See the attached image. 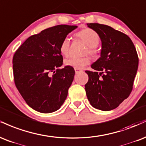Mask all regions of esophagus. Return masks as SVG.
<instances>
[{"instance_id": "obj_1", "label": "esophagus", "mask_w": 146, "mask_h": 146, "mask_svg": "<svg viewBox=\"0 0 146 146\" xmlns=\"http://www.w3.org/2000/svg\"><path fill=\"white\" fill-rule=\"evenodd\" d=\"M74 70H75V72H76V74L78 73V72H80L82 71V70H80V69H74Z\"/></svg>"}]
</instances>
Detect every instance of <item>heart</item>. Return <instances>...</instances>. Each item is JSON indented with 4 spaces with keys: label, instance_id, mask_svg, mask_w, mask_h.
Masks as SVG:
<instances>
[{
    "label": "heart",
    "instance_id": "b5f03b06",
    "mask_svg": "<svg viewBox=\"0 0 146 146\" xmlns=\"http://www.w3.org/2000/svg\"><path fill=\"white\" fill-rule=\"evenodd\" d=\"M75 37L79 39L87 45L85 54H89L92 56H96L98 51L96 47L100 43V36L96 31L90 28H85L79 31L75 34ZM70 50V39L66 37L63 39L59 46V51L63 56H68ZM90 63V58L85 56L83 57H69L65 59V66L72 67L74 69H82Z\"/></svg>",
    "mask_w": 146,
    "mask_h": 146
}]
</instances>
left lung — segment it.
Wrapping results in <instances>:
<instances>
[{"instance_id":"left-lung-1","label":"left lung","mask_w":146,"mask_h":146,"mask_svg":"<svg viewBox=\"0 0 146 146\" xmlns=\"http://www.w3.org/2000/svg\"><path fill=\"white\" fill-rule=\"evenodd\" d=\"M102 41L101 57L86 70L87 97L94 108L110 111L129 96L139 65V57L129 37L109 26L87 23ZM100 71V73L98 72Z\"/></svg>"}]
</instances>
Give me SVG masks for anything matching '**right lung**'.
<instances>
[{
    "label": "right lung",
    "instance_id": "obj_1",
    "mask_svg": "<svg viewBox=\"0 0 146 146\" xmlns=\"http://www.w3.org/2000/svg\"><path fill=\"white\" fill-rule=\"evenodd\" d=\"M76 26L61 25L29 37L13 57L14 83L30 107L44 113L59 109L68 96L75 71L63 64L61 42Z\"/></svg>",
    "mask_w": 146,
    "mask_h": 146
}]
</instances>
